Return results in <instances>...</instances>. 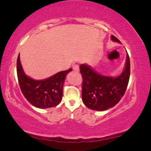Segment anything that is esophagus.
<instances>
[{
    "mask_svg": "<svg viewBox=\"0 0 151 151\" xmlns=\"http://www.w3.org/2000/svg\"><path fill=\"white\" fill-rule=\"evenodd\" d=\"M73 69L76 71H79V70H80L79 65H74L73 66Z\"/></svg>",
    "mask_w": 151,
    "mask_h": 151,
    "instance_id": "obj_1",
    "label": "esophagus"
}]
</instances>
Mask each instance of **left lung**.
<instances>
[{
	"mask_svg": "<svg viewBox=\"0 0 151 151\" xmlns=\"http://www.w3.org/2000/svg\"><path fill=\"white\" fill-rule=\"evenodd\" d=\"M111 40L120 43L111 36ZM83 78L82 102L88 109L103 111L112 108L119 102L127 90L130 78V59L127 51V60L122 73L117 77L102 76L85 64L80 66Z\"/></svg>",
	"mask_w": 151,
	"mask_h": 151,
	"instance_id": "8db88e82",
	"label": "left lung"
}]
</instances>
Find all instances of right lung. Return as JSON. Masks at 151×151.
Returning a JSON list of instances; mask_svg holds the SVG:
<instances>
[{
  "label": "right lung",
  "instance_id": "1",
  "mask_svg": "<svg viewBox=\"0 0 151 151\" xmlns=\"http://www.w3.org/2000/svg\"><path fill=\"white\" fill-rule=\"evenodd\" d=\"M17 76L20 90L29 103L39 109L51 108L61 102L63 84L71 68L57 73L47 79L36 80L24 73L20 63V55L17 59Z\"/></svg>",
  "mask_w": 151,
  "mask_h": 151
}]
</instances>
